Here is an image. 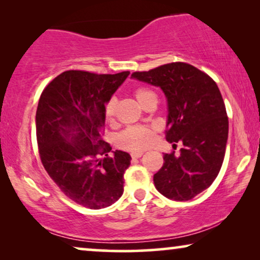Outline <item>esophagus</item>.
Wrapping results in <instances>:
<instances>
[{
  "label": "esophagus",
  "mask_w": 260,
  "mask_h": 260,
  "mask_svg": "<svg viewBox=\"0 0 260 260\" xmlns=\"http://www.w3.org/2000/svg\"><path fill=\"white\" fill-rule=\"evenodd\" d=\"M142 155H143V152H142V151L133 152V154H131V157H133V158H140Z\"/></svg>",
  "instance_id": "esophagus-1"
}]
</instances>
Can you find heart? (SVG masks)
Here are the masks:
<instances>
[{
	"label": "heart",
	"instance_id": "obj_1",
	"mask_svg": "<svg viewBox=\"0 0 260 260\" xmlns=\"http://www.w3.org/2000/svg\"><path fill=\"white\" fill-rule=\"evenodd\" d=\"M134 95L143 108L151 104V103L157 102V95H156L154 91L148 87H137L134 91ZM116 106L117 102L115 98L110 99L105 106V116L109 122H112L113 118H115ZM151 140L152 130L150 127L143 125H134L126 127L125 130H123L118 135V137H117V145L124 149V150L137 151L143 150L144 148H147Z\"/></svg>",
	"mask_w": 260,
	"mask_h": 260
}]
</instances>
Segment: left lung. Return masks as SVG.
<instances>
[{
  "mask_svg": "<svg viewBox=\"0 0 260 260\" xmlns=\"http://www.w3.org/2000/svg\"><path fill=\"white\" fill-rule=\"evenodd\" d=\"M133 77L162 88L168 101L166 138L173 148L182 143L179 155L163 156L154 175L156 189L172 200H190L211 186L225 157L229 117L218 85L207 73L180 61Z\"/></svg>",
  "mask_w": 260,
  "mask_h": 260,
  "instance_id": "8db88e82",
  "label": "left lung"
}]
</instances>
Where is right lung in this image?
Listing matches in <instances>:
<instances>
[{
    "mask_svg": "<svg viewBox=\"0 0 260 260\" xmlns=\"http://www.w3.org/2000/svg\"><path fill=\"white\" fill-rule=\"evenodd\" d=\"M129 74L65 71L39 99L35 123L42 166L67 198L90 209L111 206L123 194L131 157L120 150L109 156L111 147L103 136L105 103Z\"/></svg>",
    "mask_w": 260,
    "mask_h": 260,
    "instance_id": "add662e5",
    "label": "right lung"
}]
</instances>
